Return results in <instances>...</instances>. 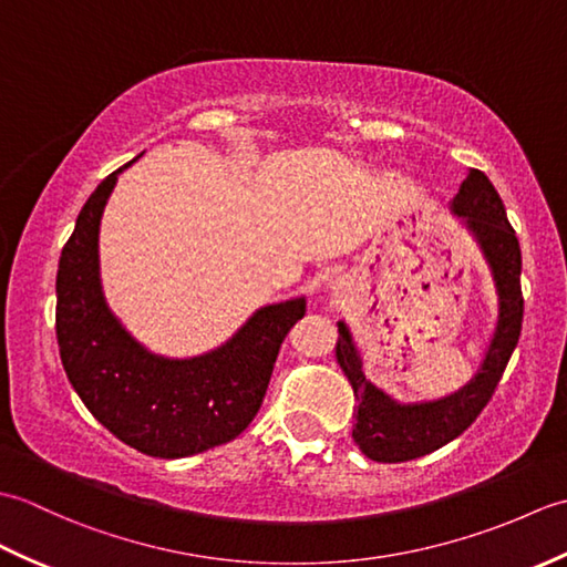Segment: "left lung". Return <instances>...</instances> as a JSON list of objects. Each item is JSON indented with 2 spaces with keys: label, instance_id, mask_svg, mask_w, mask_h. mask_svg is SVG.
<instances>
[{
  "label": "left lung",
  "instance_id": "8db88e82",
  "mask_svg": "<svg viewBox=\"0 0 567 567\" xmlns=\"http://www.w3.org/2000/svg\"><path fill=\"white\" fill-rule=\"evenodd\" d=\"M451 212L461 216L463 226L473 234L489 265L499 299L497 327L492 333L483 365L465 388L433 402L402 404L365 378L363 360H360L353 336L346 323L339 321L336 360H339L358 400L353 441L370 461H414V457L439 451L441 445L461 436L492 400L502 372L507 368L516 343H519L524 319L519 282L522 250L497 189L485 173L470 167L461 189L451 202Z\"/></svg>",
  "mask_w": 567,
  "mask_h": 567
}]
</instances>
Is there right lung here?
Here are the masks:
<instances>
[{"label": "right lung", "instance_id": "add662e5", "mask_svg": "<svg viewBox=\"0 0 567 567\" xmlns=\"http://www.w3.org/2000/svg\"><path fill=\"white\" fill-rule=\"evenodd\" d=\"M131 163L92 192L60 252V360L84 406L118 441L153 457H185L234 441L250 424L285 336L305 317L307 302L297 297L260 307L204 355L163 358L143 348L112 315L100 280V221L118 173Z\"/></svg>", "mask_w": 567, "mask_h": 567}]
</instances>
